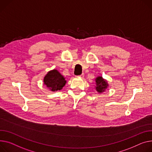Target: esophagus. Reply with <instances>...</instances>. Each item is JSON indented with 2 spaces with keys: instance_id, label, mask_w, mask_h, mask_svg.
I'll return each instance as SVG.
<instances>
[{
  "instance_id": "34e87169",
  "label": "esophagus",
  "mask_w": 152,
  "mask_h": 152,
  "mask_svg": "<svg viewBox=\"0 0 152 152\" xmlns=\"http://www.w3.org/2000/svg\"><path fill=\"white\" fill-rule=\"evenodd\" d=\"M84 76V73H83L82 75H80L78 76V77H80V78H83Z\"/></svg>"
}]
</instances>
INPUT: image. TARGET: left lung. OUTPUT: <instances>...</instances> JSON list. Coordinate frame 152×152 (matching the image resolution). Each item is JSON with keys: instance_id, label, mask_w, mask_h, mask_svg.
I'll return each instance as SVG.
<instances>
[{"instance_id": "1", "label": "left lung", "mask_w": 152, "mask_h": 152, "mask_svg": "<svg viewBox=\"0 0 152 152\" xmlns=\"http://www.w3.org/2000/svg\"><path fill=\"white\" fill-rule=\"evenodd\" d=\"M96 87L95 88L99 94L104 92L109 86L107 80L103 78L102 76H98L95 79Z\"/></svg>"}]
</instances>
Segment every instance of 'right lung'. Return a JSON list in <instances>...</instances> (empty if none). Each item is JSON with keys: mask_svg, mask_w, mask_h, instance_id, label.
<instances>
[{"mask_svg": "<svg viewBox=\"0 0 152 152\" xmlns=\"http://www.w3.org/2000/svg\"><path fill=\"white\" fill-rule=\"evenodd\" d=\"M45 85L53 92L60 90L66 83L65 78L60 74L57 69L49 71L43 79Z\"/></svg>", "mask_w": 152, "mask_h": 152, "instance_id": "right-lung-1", "label": "right lung"}]
</instances>
